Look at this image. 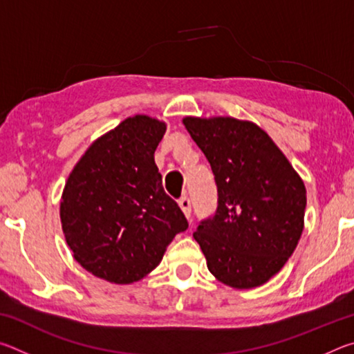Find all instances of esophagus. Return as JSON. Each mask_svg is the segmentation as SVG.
I'll use <instances>...</instances> for the list:
<instances>
[{"label": "esophagus", "mask_w": 354, "mask_h": 354, "mask_svg": "<svg viewBox=\"0 0 354 354\" xmlns=\"http://www.w3.org/2000/svg\"><path fill=\"white\" fill-rule=\"evenodd\" d=\"M179 207L183 209V212H184L185 217L190 218V215H192V203H190L189 196H183V198L179 200Z\"/></svg>", "instance_id": "obj_1"}]
</instances>
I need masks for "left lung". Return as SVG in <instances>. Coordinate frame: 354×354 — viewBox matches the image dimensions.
Returning a JSON list of instances; mask_svg holds the SVG:
<instances>
[{
  "mask_svg": "<svg viewBox=\"0 0 354 354\" xmlns=\"http://www.w3.org/2000/svg\"><path fill=\"white\" fill-rule=\"evenodd\" d=\"M183 122L217 184V209L194 232L209 272L236 289L267 283L284 267L303 232L301 178L254 123L230 117Z\"/></svg>",
  "mask_w": 354,
  "mask_h": 354,
  "instance_id": "8db88e82",
  "label": "left lung"
}]
</instances>
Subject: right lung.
I'll return each mask as SVG.
<instances>
[{"label": "right lung", "instance_id": "right-lung-1", "mask_svg": "<svg viewBox=\"0 0 354 354\" xmlns=\"http://www.w3.org/2000/svg\"><path fill=\"white\" fill-rule=\"evenodd\" d=\"M164 134L158 120L127 118L95 140L70 173L62 230L75 259L95 277L115 284L142 279L189 227L154 164Z\"/></svg>", "mask_w": 354, "mask_h": 354}]
</instances>
